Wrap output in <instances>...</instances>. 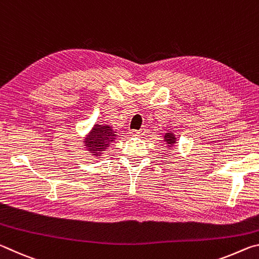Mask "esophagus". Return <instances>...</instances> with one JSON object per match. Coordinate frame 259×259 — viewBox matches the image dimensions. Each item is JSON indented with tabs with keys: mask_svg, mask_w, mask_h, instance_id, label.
<instances>
[{
	"mask_svg": "<svg viewBox=\"0 0 259 259\" xmlns=\"http://www.w3.org/2000/svg\"><path fill=\"white\" fill-rule=\"evenodd\" d=\"M146 134V129H140V130H131L130 135L131 136H144Z\"/></svg>",
	"mask_w": 259,
	"mask_h": 259,
	"instance_id": "obj_1",
	"label": "esophagus"
}]
</instances>
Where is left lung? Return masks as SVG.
Instances as JSON below:
<instances>
[{"instance_id":"1","label":"left lung","mask_w":259,"mask_h":259,"mask_svg":"<svg viewBox=\"0 0 259 259\" xmlns=\"http://www.w3.org/2000/svg\"><path fill=\"white\" fill-rule=\"evenodd\" d=\"M163 142L165 144V148L168 151L175 150V148L178 146L176 135H175L172 131H168V133H165L164 138H163Z\"/></svg>"}]
</instances>
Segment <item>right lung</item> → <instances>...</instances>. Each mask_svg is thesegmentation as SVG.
Returning a JSON list of instances; mask_svg holds the SVG:
<instances>
[{"label":"right lung","mask_w":259,"mask_h":259,"mask_svg":"<svg viewBox=\"0 0 259 259\" xmlns=\"http://www.w3.org/2000/svg\"><path fill=\"white\" fill-rule=\"evenodd\" d=\"M116 138V130H114L111 125L95 123L90 131H88V134L83 137L82 147L89 153V155L100 159L107 147L111 146Z\"/></svg>","instance_id":"1"}]
</instances>
